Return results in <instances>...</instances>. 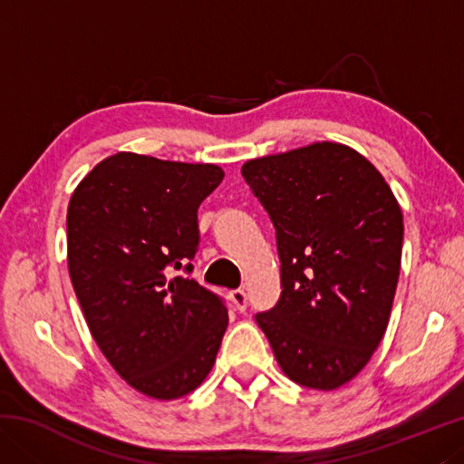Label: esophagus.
I'll use <instances>...</instances> for the list:
<instances>
[{
    "label": "esophagus",
    "instance_id": "34e87169",
    "mask_svg": "<svg viewBox=\"0 0 464 464\" xmlns=\"http://www.w3.org/2000/svg\"><path fill=\"white\" fill-rule=\"evenodd\" d=\"M231 301L235 303V309H237V311L247 309V295H246V290H243V288L231 290Z\"/></svg>",
    "mask_w": 464,
    "mask_h": 464
}]
</instances>
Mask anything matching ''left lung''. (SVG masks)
Wrapping results in <instances>:
<instances>
[{
	"mask_svg": "<svg viewBox=\"0 0 464 464\" xmlns=\"http://www.w3.org/2000/svg\"><path fill=\"white\" fill-rule=\"evenodd\" d=\"M241 174L276 227L280 301L256 317L290 381L335 391L387 332L403 213L362 153L334 140L264 155Z\"/></svg>",
	"mask_w": 464,
	"mask_h": 464,
	"instance_id": "left-lung-1",
	"label": "left lung"
}]
</instances>
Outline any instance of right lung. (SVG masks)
<instances>
[{
  "instance_id": "add662e5",
  "label": "right lung",
  "mask_w": 464,
  "mask_h": 464,
  "mask_svg": "<svg viewBox=\"0 0 464 464\" xmlns=\"http://www.w3.org/2000/svg\"><path fill=\"white\" fill-rule=\"evenodd\" d=\"M215 163L121 151L102 160L67 207V268L102 354L132 389L184 397L213 371L229 317L190 272L196 210L223 182Z\"/></svg>"
}]
</instances>
